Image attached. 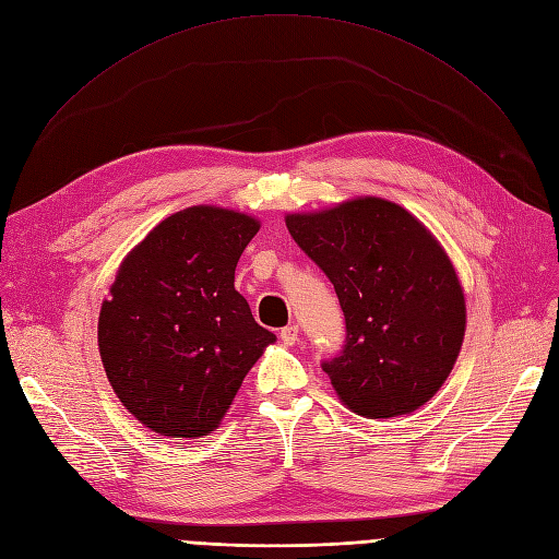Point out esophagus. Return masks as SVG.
Listing matches in <instances>:
<instances>
[{"label": "esophagus", "instance_id": "obj_1", "mask_svg": "<svg viewBox=\"0 0 559 559\" xmlns=\"http://www.w3.org/2000/svg\"><path fill=\"white\" fill-rule=\"evenodd\" d=\"M297 337H299V326L297 324H289V326L281 329V340L285 345H295Z\"/></svg>", "mask_w": 559, "mask_h": 559}]
</instances>
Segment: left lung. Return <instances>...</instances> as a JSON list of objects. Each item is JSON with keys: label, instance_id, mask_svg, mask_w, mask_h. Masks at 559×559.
I'll return each instance as SVG.
<instances>
[{"label": "left lung", "instance_id": "8db88e82", "mask_svg": "<svg viewBox=\"0 0 559 559\" xmlns=\"http://www.w3.org/2000/svg\"><path fill=\"white\" fill-rule=\"evenodd\" d=\"M285 226L329 276L345 312V347L322 362L337 397L372 420L429 402L466 333L464 289L436 237L377 197L287 214Z\"/></svg>", "mask_w": 559, "mask_h": 559}]
</instances>
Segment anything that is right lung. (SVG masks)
Masks as SVG:
<instances>
[{
    "mask_svg": "<svg viewBox=\"0 0 559 559\" xmlns=\"http://www.w3.org/2000/svg\"><path fill=\"white\" fill-rule=\"evenodd\" d=\"M258 230L249 214L193 205L120 262L100 308V358L118 400L155 433H212L276 340L235 289L237 260Z\"/></svg>",
    "mask_w": 559,
    "mask_h": 559,
    "instance_id": "obj_1",
    "label": "right lung"
}]
</instances>
